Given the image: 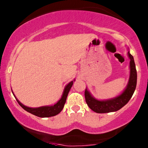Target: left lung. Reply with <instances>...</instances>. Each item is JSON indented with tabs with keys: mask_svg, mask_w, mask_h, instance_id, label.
<instances>
[{
	"mask_svg": "<svg viewBox=\"0 0 148 148\" xmlns=\"http://www.w3.org/2000/svg\"><path fill=\"white\" fill-rule=\"evenodd\" d=\"M129 58H130V78L128 84L123 92L115 97L106 100H99L91 95L88 88L85 90V98L88 106L93 111L97 113H106L115 112L126 105L133 95L137 83V72L136 69L134 57L131 55L129 48L127 49Z\"/></svg>",
	"mask_w": 148,
	"mask_h": 148,
	"instance_id": "8db88e82",
	"label": "left lung"
}]
</instances>
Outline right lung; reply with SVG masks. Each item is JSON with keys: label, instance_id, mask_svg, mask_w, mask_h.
Segmentation results:
<instances>
[{"label": "right lung", "instance_id": "obj_1", "mask_svg": "<svg viewBox=\"0 0 148 148\" xmlns=\"http://www.w3.org/2000/svg\"><path fill=\"white\" fill-rule=\"evenodd\" d=\"M74 81H75V80L70 81V82L64 87L63 92H62V97H61L60 99L58 101L57 103H56L54 105H51V106H43L40 107H37V108H31V107L26 106H25V105H23L22 103L20 102V101L17 99V98L15 97L13 91L12 90V92L13 95H14V97L16 98L18 104H19L25 111L29 112V113H32V114L36 115L37 117H40V118H49V117L55 116V115L60 113L61 111H62V108H63L64 107V103L66 102V99H67L69 92L73 84H74Z\"/></svg>", "mask_w": 148, "mask_h": 148}]
</instances>
